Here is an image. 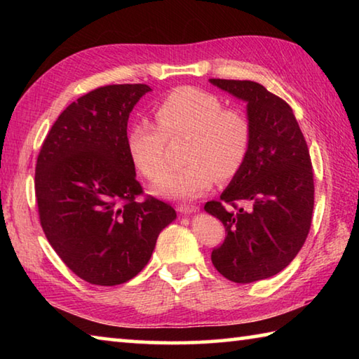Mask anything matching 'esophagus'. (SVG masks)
<instances>
[{
  "label": "esophagus",
  "mask_w": 359,
  "mask_h": 359,
  "mask_svg": "<svg viewBox=\"0 0 359 359\" xmlns=\"http://www.w3.org/2000/svg\"><path fill=\"white\" fill-rule=\"evenodd\" d=\"M177 210L180 214H193V212H198L199 208L198 205H190V204H180L177 205Z\"/></svg>",
  "instance_id": "obj_1"
}]
</instances>
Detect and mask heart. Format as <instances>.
<instances>
[{
  "mask_svg": "<svg viewBox=\"0 0 359 359\" xmlns=\"http://www.w3.org/2000/svg\"><path fill=\"white\" fill-rule=\"evenodd\" d=\"M156 125L136 120L126 135V150L144 177L156 179L165 168V141L188 135L186 161L191 165L158 179L154 193L193 199L241 171L252 145V123L241 109L224 107L215 93L179 87L156 102Z\"/></svg>",
  "mask_w": 359,
  "mask_h": 359,
  "instance_id": "obj_1",
  "label": "heart"
}]
</instances>
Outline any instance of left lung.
I'll use <instances>...</instances> for the list:
<instances>
[{
  "instance_id": "obj_1",
  "label": "left lung",
  "mask_w": 359,
  "mask_h": 359,
  "mask_svg": "<svg viewBox=\"0 0 359 359\" xmlns=\"http://www.w3.org/2000/svg\"><path fill=\"white\" fill-rule=\"evenodd\" d=\"M210 83L247 102L253 131L244 166L220 201L204 205L226 229L210 258L228 280L252 283L285 269L307 239L315 191L312 161L294 114L282 98L252 81L210 79ZM239 201L248 204L245 210Z\"/></svg>"
}]
</instances>
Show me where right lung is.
Instances as JSON below:
<instances>
[{
  "label": "right lung",
  "instance_id": "obj_1",
  "mask_svg": "<svg viewBox=\"0 0 359 359\" xmlns=\"http://www.w3.org/2000/svg\"><path fill=\"white\" fill-rule=\"evenodd\" d=\"M145 83L106 85L60 114L34 174L41 226L48 244L82 280L114 287L136 277L158 234L175 220L171 205L142 187L126 150L128 118Z\"/></svg>",
  "mask_w": 359,
  "mask_h": 359
}]
</instances>
